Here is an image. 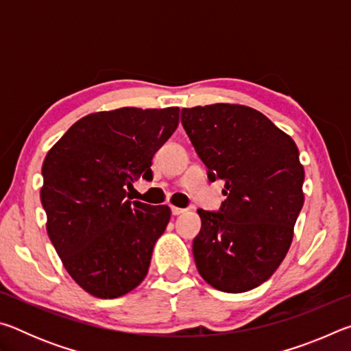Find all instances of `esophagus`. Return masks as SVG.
<instances>
[{
    "instance_id": "1",
    "label": "esophagus",
    "mask_w": 351,
    "mask_h": 351,
    "mask_svg": "<svg viewBox=\"0 0 351 351\" xmlns=\"http://www.w3.org/2000/svg\"><path fill=\"white\" fill-rule=\"evenodd\" d=\"M186 212V209H181V207H176V206H171V213L173 215H181V213Z\"/></svg>"
}]
</instances>
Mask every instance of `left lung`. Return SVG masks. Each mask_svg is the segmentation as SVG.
<instances>
[{
	"instance_id": "1",
	"label": "left lung",
	"mask_w": 351,
	"mask_h": 351,
	"mask_svg": "<svg viewBox=\"0 0 351 351\" xmlns=\"http://www.w3.org/2000/svg\"><path fill=\"white\" fill-rule=\"evenodd\" d=\"M181 122L209 181L224 182L218 212L198 209L193 257L201 277L245 293L274 274L304 206L305 171L295 142L260 111L215 104L182 108Z\"/></svg>"
}]
</instances>
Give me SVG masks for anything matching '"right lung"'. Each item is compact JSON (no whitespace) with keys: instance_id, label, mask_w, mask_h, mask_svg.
I'll list each match as a JSON object with an SVG mask.
<instances>
[{"instance_id":"right-lung-1","label":"right lung","mask_w":351,"mask_h":351,"mask_svg":"<svg viewBox=\"0 0 351 351\" xmlns=\"http://www.w3.org/2000/svg\"><path fill=\"white\" fill-rule=\"evenodd\" d=\"M180 123V108H119L82 117L47 152L40 198L47 235L86 293L116 299L144 280L169 206L132 201L138 178Z\"/></svg>"}]
</instances>
